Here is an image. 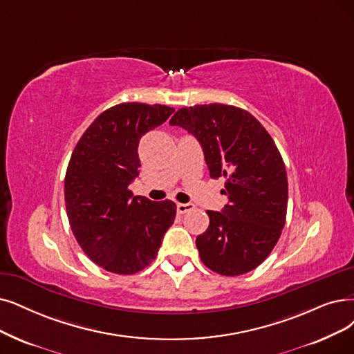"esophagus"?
I'll return each instance as SVG.
<instances>
[{
	"label": "esophagus",
	"mask_w": 354,
	"mask_h": 354,
	"mask_svg": "<svg viewBox=\"0 0 354 354\" xmlns=\"http://www.w3.org/2000/svg\"><path fill=\"white\" fill-rule=\"evenodd\" d=\"M194 209V205H192V203H178L177 205V212L178 214H186V212H189V210H193Z\"/></svg>",
	"instance_id": "1"
}]
</instances>
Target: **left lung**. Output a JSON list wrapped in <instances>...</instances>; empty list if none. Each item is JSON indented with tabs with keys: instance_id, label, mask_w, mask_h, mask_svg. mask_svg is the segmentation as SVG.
I'll return each instance as SVG.
<instances>
[{
	"instance_id": "obj_1",
	"label": "left lung",
	"mask_w": 354,
	"mask_h": 354,
	"mask_svg": "<svg viewBox=\"0 0 354 354\" xmlns=\"http://www.w3.org/2000/svg\"><path fill=\"white\" fill-rule=\"evenodd\" d=\"M169 124L199 140L209 176L226 180L228 205L207 210V230L196 238L201 260L223 276L254 270L286 221L288 176L274 140L251 113L221 103L183 107Z\"/></svg>"
}]
</instances>
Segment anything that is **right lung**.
<instances>
[{
    "mask_svg": "<svg viewBox=\"0 0 354 354\" xmlns=\"http://www.w3.org/2000/svg\"><path fill=\"white\" fill-rule=\"evenodd\" d=\"M173 107L122 103L88 126L71 155L65 206L71 230L88 259L104 270L133 274L149 266L176 219V203L133 196L139 140L162 124Z\"/></svg>",
    "mask_w": 354,
    "mask_h": 354,
    "instance_id": "1",
    "label": "right lung"
}]
</instances>
